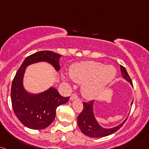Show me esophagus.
I'll return each mask as SVG.
<instances>
[{
    "label": "esophagus",
    "mask_w": 149,
    "mask_h": 149,
    "mask_svg": "<svg viewBox=\"0 0 149 149\" xmlns=\"http://www.w3.org/2000/svg\"><path fill=\"white\" fill-rule=\"evenodd\" d=\"M77 98H78V96L76 95V94H72L71 97H70V100H73L77 99Z\"/></svg>",
    "instance_id": "1"
}]
</instances>
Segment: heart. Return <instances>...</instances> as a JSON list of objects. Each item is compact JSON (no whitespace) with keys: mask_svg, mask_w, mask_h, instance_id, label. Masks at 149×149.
<instances>
[{"mask_svg":"<svg viewBox=\"0 0 149 149\" xmlns=\"http://www.w3.org/2000/svg\"><path fill=\"white\" fill-rule=\"evenodd\" d=\"M117 71L114 66H105L96 61H85L73 66L69 72L73 81L83 83L82 94L86 98H94L102 92L104 87L115 78ZM63 81L69 82V78L62 76Z\"/></svg>","mask_w":149,"mask_h":149,"instance_id":"b5f03b06","label":"heart"}]
</instances>
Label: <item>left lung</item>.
I'll return each mask as SVG.
<instances>
[{
	"mask_svg": "<svg viewBox=\"0 0 149 149\" xmlns=\"http://www.w3.org/2000/svg\"><path fill=\"white\" fill-rule=\"evenodd\" d=\"M122 76L132 86V81L127 73V70L124 66H120ZM94 100L89 102H83V109L81 114L78 115L77 121L78 125L83 134L91 138H100L109 136L119 130L123 126L127 120L125 119L120 125L112 127V128H104L102 127L96 120L94 113ZM131 103V105L132 104Z\"/></svg>",
	"mask_w": 149,
	"mask_h": 149,
	"instance_id": "left-lung-1",
	"label": "left lung"
}]
</instances>
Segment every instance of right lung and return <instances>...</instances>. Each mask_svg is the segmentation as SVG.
<instances>
[{
    "label": "right lung",
    "instance_id": "obj_1",
    "mask_svg": "<svg viewBox=\"0 0 149 149\" xmlns=\"http://www.w3.org/2000/svg\"><path fill=\"white\" fill-rule=\"evenodd\" d=\"M61 56L52 51L36 52L24 60L13 81L10 93L13 109L21 123L29 129L47 128L54 120L57 107L66 103L69 97H62L54 87L39 93L28 92L23 84L26 68L33 63L47 62L58 72Z\"/></svg>",
    "mask_w": 149,
    "mask_h": 149
}]
</instances>
